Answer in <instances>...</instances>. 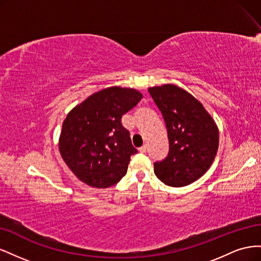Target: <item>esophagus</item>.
Wrapping results in <instances>:
<instances>
[{
    "instance_id": "34e87169",
    "label": "esophagus",
    "mask_w": 261,
    "mask_h": 261,
    "mask_svg": "<svg viewBox=\"0 0 261 261\" xmlns=\"http://www.w3.org/2000/svg\"><path fill=\"white\" fill-rule=\"evenodd\" d=\"M139 151H140L141 153H146V151H147V146L144 145L143 147H140V148H139Z\"/></svg>"
}]
</instances>
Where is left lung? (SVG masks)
<instances>
[{
    "instance_id": "8db88e82",
    "label": "left lung",
    "mask_w": 261,
    "mask_h": 261,
    "mask_svg": "<svg viewBox=\"0 0 261 261\" xmlns=\"http://www.w3.org/2000/svg\"><path fill=\"white\" fill-rule=\"evenodd\" d=\"M164 118L169 153L154 162V174L165 185L192 184L208 171L219 147V130L200 102L175 85L149 88Z\"/></svg>"
}]
</instances>
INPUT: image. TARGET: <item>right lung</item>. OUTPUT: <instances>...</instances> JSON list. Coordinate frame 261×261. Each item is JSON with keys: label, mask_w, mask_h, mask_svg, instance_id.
I'll list each match as a JSON object with an SVG mask.
<instances>
[{"label": "right lung", "mask_w": 261, "mask_h": 261, "mask_svg": "<svg viewBox=\"0 0 261 261\" xmlns=\"http://www.w3.org/2000/svg\"><path fill=\"white\" fill-rule=\"evenodd\" d=\"M141 98L135 89L111 87L93 93L67 114L59 149L67 167L87 185L107 188L126 174L137 149L122 116Z\"/></svg>", "instance_id": "1"}]
</instances>
